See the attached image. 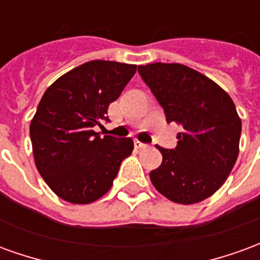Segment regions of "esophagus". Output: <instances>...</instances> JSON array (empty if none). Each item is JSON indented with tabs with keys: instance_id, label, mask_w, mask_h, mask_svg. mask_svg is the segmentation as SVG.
Masks as SVG:
<instances>
[{
	"instance_id": "1",
	"label": "esophagus",
	"mask_w": 260,
	"mask_h": 260,
	"mask_svg": "<svg viewBox=\"0 0 260 260\" xmlns=\"http://www.w3.org/2000/svg\"><path fill=\"white\" fill-rule=\"evenodd\" d=\"M135 147H136V149H145V147H147V145H146V143H142V142L136 141L135 142Z\"/></svg>"
}]
</instances>
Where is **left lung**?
Segmentation results:
<instances>
[{"label":"left lung","instance_id":"1","mask_svg":"<svg viewBox=\"0 0 260 260\" xmlns=\"http://www.w3.org/2000/svg\"><path fill=\"white\" fill-rule=\"evenodd\" d=\"M166 113L182 125L175 149L157 146L160 167L150 171L154 188L170 201L192 205L223 185L240 152L241 119L231 97L198 71L181 64L138 67Z\"/></svg>","mask_w":260,"mask_h":260}]
</instances>
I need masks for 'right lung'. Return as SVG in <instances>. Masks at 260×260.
<instances>
[{
    "instance_id": "obj_1",
    "label": "right lung",
    "mask_w": 260,
    "mask_h": 260,
    "mask_svg": "<svg viewBox=\"0 0 260 260\" xmlns=\"http://www.w3.org/2000/svg\"><path fill=\"white\" fill-rule=\"evenodd\" d=\"M135 72L136 65L89 61L43 94L30 122L33 156L43 180L61 199L86 205L102 198L134 150L131 138H100L93 128L102 119L110 121V103Z\"/></svg>"
}]
</instances>
